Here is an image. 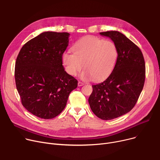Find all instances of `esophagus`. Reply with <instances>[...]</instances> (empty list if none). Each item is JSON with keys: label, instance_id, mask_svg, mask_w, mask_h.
I'll return each instance as SVG.
<instances>
[{"label": "esophagus", "instance_id": "esophagus-1", "mask_svg": "<svg viewBox=\"0 0 160 160\" xmlns=\"http://www.w3.org/2000/svg\"><path fill=\"white\" fill-rule=\"evenodd\" d=\"M83 84H84V83H83V82H80V81H79V82H78V86L79 87L82 86Z\"/></svg>", "mask_w": 160, "mask_h": 160}]
</instances>
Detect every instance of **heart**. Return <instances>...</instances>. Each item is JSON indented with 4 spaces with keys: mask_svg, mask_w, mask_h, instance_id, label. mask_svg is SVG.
Instances as JSON below:
<instances>
[{
    "mask_svg": "<svg viewBox=\"0 0 160 160\" xmlns=\"http://www.w3.org/2000/svg\"><path fill=\"white\" fill-rule=\"evenodd\" d=\"M73 52H65L62 62L66 72L77 76L83 66L82 79L95 81L107 78L113 71L118 58V50L112 41L103 40L95 36H87L76 42Z\"/></svg>",
    "mask_w": 160,
    "mask_h": 160,
    "instance_id": "b5f03b06",
    "label": "heart"
}]
</instances>
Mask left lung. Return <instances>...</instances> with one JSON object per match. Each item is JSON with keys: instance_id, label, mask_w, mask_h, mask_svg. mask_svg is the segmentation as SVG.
Returning <instances> with one entry per match:
<instances>
[{"instance_id": "obj_1", "label": "left lung", "mask_w": 160, "mask_h": 160, "mask_svg": "<svg viewBox=\"0 0 160 160\" xmlns=\"http://www.w3.org/2000/svg\"><path fill=\"white\" fill-rule=\"evenodd\" d=\"M110 38L118 50L114 69L104 82L93 85L89 98L92 112L102 120H112L135 106L144 86L145 63L140 48L122 33L100 32Z\"/></svg>"}]
</instances>
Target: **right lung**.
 I'll return each mask as SVG.
<instances>
[{
  "label": "right lung",
  "instance_id": "obj_1",
  "mask_svg": "<svg viewBox=\"0 0 160 160\" xmlns=\"http://www.w3.org/2000/svg\"><path fill=\"white\" fill-rule=\"evenodd\" d=\"M67 32H45L21 48L15 67L21 103L35 116L53 119L66 106L78 81L65 71L62 54L69 44Z\"/></svg>",
  "mask_w": 160,
  "mask_h": 160
}]
</instances>
